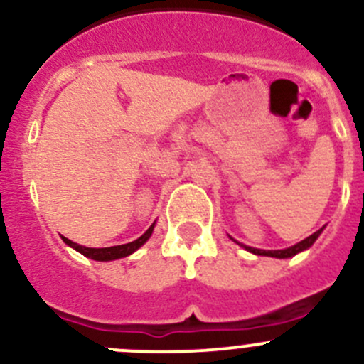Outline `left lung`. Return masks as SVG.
<instances>
[{"label":"left lung","instance_id":"left-lung-1","mask_svg":"<svg viewBox=\"0 0 364 364\" xmlns=\"http://www.w3.org/2000/svg\"><path fill=\"white\" fill-rule=\"evenodd\" d=\"M322 230H324V227H322V229H318L317 232H314V234H311V236H308L306 240L299 241V243L292 245V247H289V248H284V250H260V248L247 247V245H241V247H243L245 250H248V252H250V253H253V255L274 257V259H291V257L297 255V253H301V252L308 250V248H310L311 245H314L315 241H317V237L321 236V234H322ZM230 240H232V237H230ZM234 241H236V240H234ZM236 243H237V241H236Z\"/></svg>","mask_w":364,"mask_h":364}]
</instances>
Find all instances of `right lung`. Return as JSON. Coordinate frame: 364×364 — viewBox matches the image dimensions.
<instances>
[{"instance_id": "right-lung-1", "label": "right lung", "mask_w": 364, "mask_h": 364, "mask_svg": "<svg viewBox=\"0 0 364 364\" xmlns=\"http://www.w3.org/2000/svg\"><path fill=\"white\" fill-rule=\"evenodd\" d=\"M155 223L156 222H153L151 227H149V229L146 230L141 237H137L135 241H132V243L116 245V247H107V248H87V247H82V245L73 243V241H70L68 237H65V236H61V237H63V241L68 245V247H72L73 250L82 253V255L87 257V259L98 260V262H109V260L123 259V257H128V255H132L134 252H137L139 248H141L142 245L149 240V237H151L153 229H155Z\"/></svg>"}]
</instances>
